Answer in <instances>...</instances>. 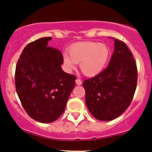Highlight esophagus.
<instances>
[{"label":"esophagus","instance_id":"esophagus-1","mask_svg":"<svg viewBox=\"0 0 152 152\" xmlns=\"http://www.w3.org/2000/svg\"><path fill=\"white\" fill-rule=\"evenodd\" d=\"M76 85H82V80H80L79 79H76Z\"/></svg>","mask_w":152,"mask_h":152}]
</instances>
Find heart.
<instances>
[{
    "instance_id": "obj_1",
    "label": "heart",
    "mask_w": 152,
    "mask_h": 152,
    "mask_svg": "<svg viewBox=\"0 0 152 152\" xmlns=\"http://www.w3.org/2000/svg\"><path fill=\"white\" fill-rule=\"evenodd\" d=\"M68 54H64V62L69 69L79 63L81 71L87 76L100 73L110 57V49L103 43L93 42H78L72 45Z\"/></svg>"
}]
</instances>
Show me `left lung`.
<instances>
[{"mask_svg": "<svg viewBox=\"0 0 152 152\" xmlns=\"http://www.w3.org/2000/svg\"><path fill=\"white\" fill-rule=\"evenodd\" d=\"M115 50L106 69L83 82L86 104L93 117L108 121L122 114L135 93L137 69L123 41L115 39Z\"/></svg>", "mask_w": 152, "mask_h": 152, "instance_id": "obj_1", "label": "left lung"}]
</instances>
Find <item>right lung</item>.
Here are the masks:
<instances>
[{
    "label": "right lung",
    "mask_w": 152,
    "mask_h": 152,
    "mask_svg": "<svg viewBox=\"0 0 152 152\" xmlns=\"http://www.w3.org/2000/svg\"><path fill=\"white\" fill-rule=\"evenodd\" d=\"M51 37L30 42L23 50L15 70V82L27 114L41 123L57 120L65 110L76 77L62 70L63 56L48 46Z\"/></svg>",
    "instance_id": "add662e5"
}]
</instances>
